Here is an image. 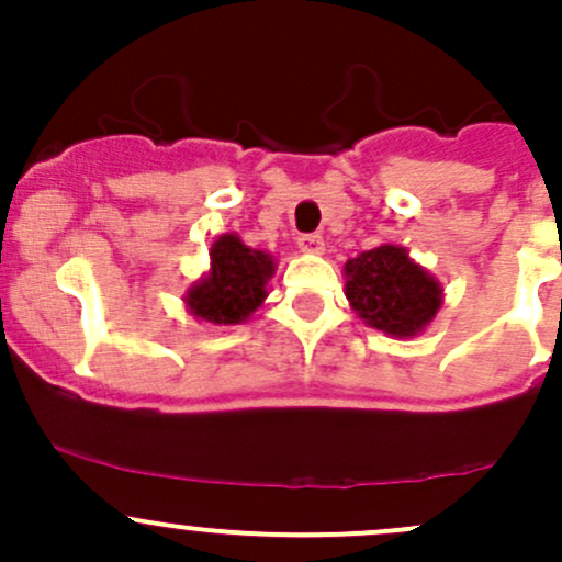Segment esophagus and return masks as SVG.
<instances>
[{"label":"esophagus","mask_w":562,"mask_h":562,"mask_svg":"<svg viewBox=\"0 0 562 562\" xmlns=\"http://www.w3.org/2000/svg\"><path fill=\"white\" fill-rule=\"evenodd\" d=\"M296 241L304 252H323V236L321 234H302Z\"/></svg>","instance_id":"obj_1"}]
</instances>
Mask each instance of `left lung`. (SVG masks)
Masks as SVG:
<instances>
[{"mask_svg":"<svg viewBox=\"0 0 562 562\" xmlns=\"http://www.w3.org/2000/svg\"><path fill=\"white\" fill-rule=\"evenodd\" d=\"M348 302L372 328L413 337L440 307V288L402 247L383 245L345 263Z\"/></svg>","mask_w":562,"mask_h":562,"instance_id":"obj_1","label":"left lung"}]
</instances>
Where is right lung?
<instances>
[{"instance_id": "1", "label": "right lung", "mask_w": 562, "mask_h": 562, "mask_svg": "<svg viewBox=\"0 0 562 562\" xmlns=\"http://www.w3.org/2000/svg\"><path fill=\"white\" fill-rule=\"evenodd\" d=\"M274 260L260 249L241 245L239 236H220L212 247V271L190 288L187 307L209 323H241L266 299V280Z\"/></svg>"}]
</instances>
